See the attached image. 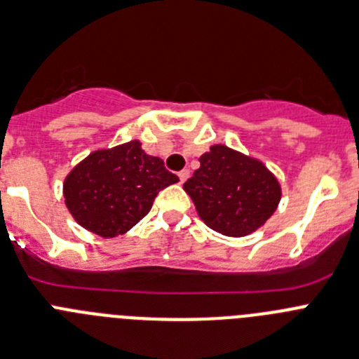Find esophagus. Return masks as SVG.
<instances>
[{"instance_id": "esophagus-1", "label": "esophagus", "mask_w": 359, "mask_h": 359, "mask_svg": "<svg viewBox=\"0 0 359 359\" xmlns=\"http://www.w3.org/2000/svg\"><path fill=\"white\" fill-rule=\"evenodd\" d=\"M189 179V170H182V172H179V180L180 182H186V180Z\"/></svg>"}]
</instances>
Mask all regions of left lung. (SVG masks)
Here are the masks:
<instances>
[{"label": "left lung", "mask_w": 359, "mask_h": 359, "mask_svg": "<svg viewBox=\"0 0 359 359\" xmlns=\"http://www.w3.org/2000/svg\"><path fill=\"white\" fill-rule=\"evenodd\" d=\"M198 161L200 168L184 184V191L209 229L241 238L263 227L276 212L280 184L259 159L212 144Z\"/></svg>", "instance_id": "left-lung-1"}]
</instances>
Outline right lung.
<instances>
[{"mask_svg": "<svg viewBox=\"0 0 359 359\" xmlns=\"http://www.w3.org/2000/svg\"><path fill=\"white\" fill-rule=\"evenodd\" d=\"M179 177L163 159L144 154L137 140L91 151L66 175L67 211L93 234L114 238L130 231L151 209L157 193Z\"/></svg>", "mask_w": 359, "mask_h": 359, "instance_id": "1", "label": "right lung"}]
</instances>
